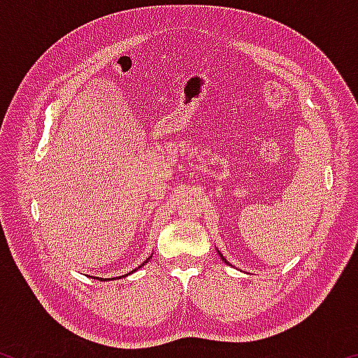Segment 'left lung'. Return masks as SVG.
Returning <instances> with one entry per match:
<instances>
[{
    "label": "left lung",
    "mask_w": 358,
    "mask_h": 358,
    "mask_svg": "<svg viewBox=\"0 0 358 358\" xmlns=\"http://www.w3.org/2000/svg\"><path fill=\"white\" fill-rule=\"evenodd\" d=\"M217 254H220V257H221V259L224 260V262H226V264H229V262H227V260H226V259H224V256H222V254H221L220 251H217Z\"/></svg>",
    "instance_id": "1"
}]
</instances>
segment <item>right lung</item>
I'll return each instance as SVG.
<instances>
[{"label":"right lung","instance_id":"1","mask_svg":"<svg viewBox=\"0 0 358 358\" xmlns=\"http://www.w3.org/2000/svg\"><path fill=\"white\" fill-rule=\"evenodd\" d=\"M150 257H151V256H150ZM150 257H148L147 260H145V262H143L142 265H145V264H147V262H148V260H150ZM142 265H138L136 270H138V268H141V266H142ZM136 270H132V271H136ZM132 271H129V273H128V275H131V273H132ZM128 275H123V276H128ZM123 276H118V278H123ZM96 278H98V276H96ZM101 281H104V278H101Z\"/></svg>","mask_w":358,"mask_h":358}]
</instances>
